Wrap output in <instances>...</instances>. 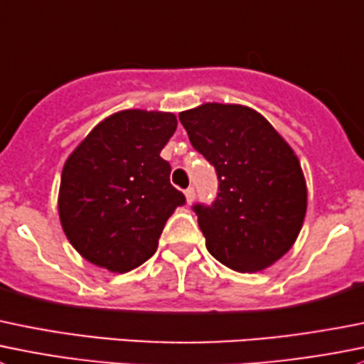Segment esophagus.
Segmentation results:
<instances>
[{
  "instance_id": "34e87169",
  "label": "esophagus",
  "mask_w": 364,
  "mask_h": 364,
  "mask_svg": "<svg viewBox=\"0 0 364 364\" xmlns=\"http://www.w3.org/2000/svg\"><path fill=\"white\" fill-rule=\"evenodd\" d=\"M185 199H186V203L192 204L193 199H196V190H193V188H186L185 190Z\"/></svg>"
}]
</instances>
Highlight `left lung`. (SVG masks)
<instances>
[{
	"label": "left lung",
	"instance_id": "obj_1",
	"mask_svg": "<svg viewBox=\"0 0 364 364\" xmlns=\"http://www.w3.org/2000/svg\"><path fill=\"white\" fill-rule=\"evenodd\" d=\"M188 139L215 167L218 196L196 204L206 249L236 272H259L294 247L308 208L297 154L243 105L204 103L179 114Z\"/></svg>",
	"mask_w": 364,
	"mask_h": 364
}]
</instances>
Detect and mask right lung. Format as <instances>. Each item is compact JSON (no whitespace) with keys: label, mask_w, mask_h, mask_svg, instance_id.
<instances>
[{"label":"right lung","mask_w":364,"mask_h":364,"mask_svg":"<svg viewBox=\"0 0 364 364\" xmlns=\"http://www.w3.org/2000/svg\"><path fill=\"white\" fill-rule=\"evenodd\" d=\"M171 112L122 110L101 121L63 164L60 224L87 261L124 274L158 249V238L185 196L171 185L160 156L174 135Z\"/></svg>","instance_id":"1"}]
</instances>
